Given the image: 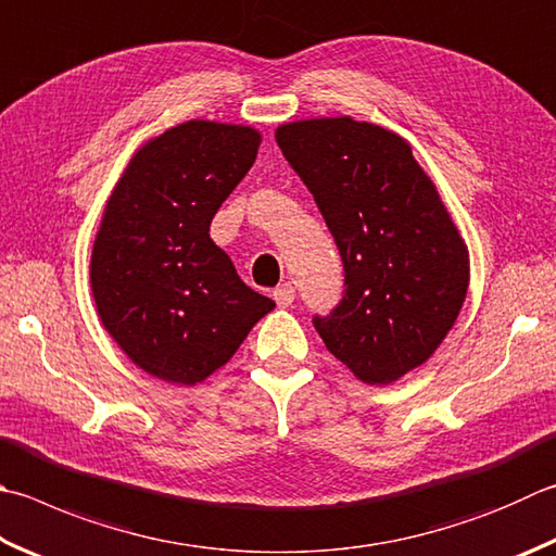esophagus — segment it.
<instances>
[{
  "instance_id": "1",
  "label": "esophagus",
  "mask_w": 556,
  "mask_h": 556,
  "mask_svg": "<svg viewBox=\"0 0 556 556\" xmlns=\"http://www.w3.org/2000/svg\"><path fill=\"white\" fill-rule=\"evenodd\" d=\"M274 300H276V305L282 309L290 307L292 302H295V288H292L290 282H282L280 288L274 290Z\"/></svg>"
}]
</instances>
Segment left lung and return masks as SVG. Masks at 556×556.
<instances>
[{"label":"left lung","mask_w":556,"mask_h":556,"mask_svg":"<svg viewBox=\"0 0 556 556\" xmlns=\"http://www.w3.org/2000/svg\"><path fill=\"white\" fill-rule=\"evenodd\" d=\"M276 142L339 247L345 295L314 329L365 384L424 365L453 329L469 288V249L402 135L337 118L280 123Z\"/></svg>","instance_id":"8db88e82"}]
</instances>
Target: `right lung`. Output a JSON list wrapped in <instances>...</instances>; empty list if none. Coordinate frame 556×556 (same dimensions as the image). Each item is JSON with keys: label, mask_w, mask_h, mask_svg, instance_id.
Instances as JSON below:
<instances>
[{"label": "right lung", "mask_w": 556, "mask_h": 556, "mask_svg": "<svg viewBox=\"0 0 556 556\" xmlns=\"http://www.w3.org/2000/svg\"><path fill=\"white\" fill-rule=\"evenodd\" d=\"M258 144L251 125L186 121L132 152L103 207L89 264L93 305L118 349L156 380H207L276 307L211 239Z\"/></svg>", "instance_id": "add662e5"}]
</instances>
